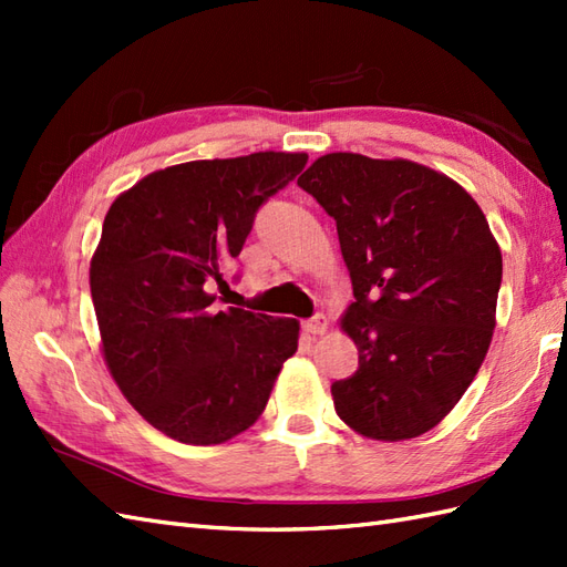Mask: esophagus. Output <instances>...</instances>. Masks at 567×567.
<instances>
[{"label":"esophagus","mask_w":567,"mask_h":567,"mask_svg":"<svg viewBox=\"0 0 567 567\" xmlns=\"http://www.w3.org/2000/svg\"><path fill=\"white\" fill-rule=\"evenodd\" d=\"M302 329H305L307 333H311V336L327 333V329H329V321H327V317H323V315H317V317L307 319V321L302 323Z\"/></svg>","instance_id":"34e87169"}]
</instances>
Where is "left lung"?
Returning <instances> with one entry per match:
<instances>
[{"label": "left lung", "mask_w": 567, "mask_h": 567, "mask_svg": "<svg viewBox=\"0 0 567 567\" xmlns=\"http://www.w3.org/2000/svg\"><path fill=\"white\" fill-rule=\"evenodd\" d=\"M297 185L333 216L355 302L341 329L358 370L331 384L360 436L433 429L475 380L495 331L502 250L483 209L439 171L327 153Z\"/></svg>", "instance_id": "1"}]
</instances>
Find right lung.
I'll use <instances>...</instances> for the list:
<instances>
[{
	"label": "right lung",
	"mask_w": 567,
	"mask_h": 567,
	"mask_svg": "<svg viewBox=\"0 0 567 567\" xmlns=\"http://www.w3.org/2000/svg\"><path fill=\"white\" fill-rule=\"evenodd\" d=\"M262 151L155 171L104 216L90 262L102 355L128 404L179 443L216 445L256 424L297 319L214 309L209 282L236 258L262 202L307 165Z\"/></svg>",
	"instance_id": "add662e5"
}]
</instances>
